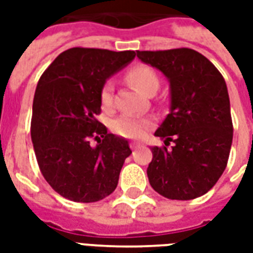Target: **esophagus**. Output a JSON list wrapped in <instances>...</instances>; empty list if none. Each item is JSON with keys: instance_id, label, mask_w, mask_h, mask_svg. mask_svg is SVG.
Instances as JSON below:
<instances>
[{"instance_id": "1", "label": "esophagus", "mask_w": 253, "mask_h": 253, "mask_svg": "<svg viewBox=\"0 0 253 253\" xmlns=\"http://www.w3.org/2000/svg\"><path fill=\"white\" fill-rule=\"evenodd\" d=\"M130 148H131L132 150H137L138 148H141V143H138V142H131V143H130Z\"/></svg>"}]
</instances>
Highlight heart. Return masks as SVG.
Instances as JSON below:
<instances>
[{"mask_svg":"<svg viewBox=\"0 0 253 253\" xmlns=\"http://www.w3.org/2000/svg\"><path fill=\"white\" fill-rule=\"evenodd\" d=\"M127 80L131 83L134 88L143 94H148L149 92H152L154 89L157 90L160 84L157 73L154 72L152 67L146 66V65H137V66L131 67L127 72ZM100 97H101V103L105 107L112 104L114 85H112L111 81H107L103 85ZM152 126H153V122L148 119V118H139V116L128 115V114H125V115L116 118L114 123H112V128L118 134L127 138L143 137L152 128Z\"/></svg>","mask_w":253,"mask_h":253,"instance_id":"heart-1","label":"heart"}]
</instances>
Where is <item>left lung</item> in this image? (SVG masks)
<instances>
[{"label":"left lung","instance_id":"8db88e82","mask_svg":"<svg viewBox=\"0 0 253 253\" xmlns=\"http://www.w3.org/2000/svg\"><path fill=\"white\" fill-rule=\"evenodd\" d=\"M143 63L169 81L170 108L154 132L165 146H153L148 167L150 186L160 195L190 201L206 194L228 164L233 125L222 74L191 48L137 51ZM170 142L174 146L168 149Z\"/></svg>","mask_w":253,"mask_h":253}]
</instances>
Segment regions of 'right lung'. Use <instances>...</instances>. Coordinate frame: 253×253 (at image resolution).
Instances as JSON below:
<instances>
[{"instance_id": "add662e5", "label": "right lung", "mask_w": 253, "mask_h": 253, "mask_svg": "<svg viewBox=\"0 0 253 253\" xmlns=\"http://www.w3.org/2000/svg\"><path fill=\"white\" fill-rule=\"evenodd\" d=\"M134 57V51L74 47L59 54L38 83L31 121L36 160L52 190L69 201H101L118 186L131 150L96 115L105 81Z\"/></svg>"}]
</instances>
